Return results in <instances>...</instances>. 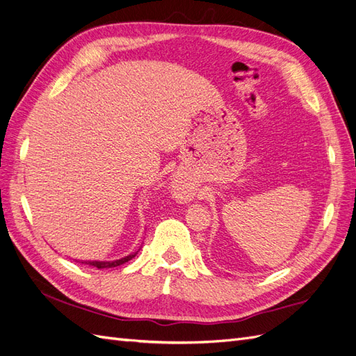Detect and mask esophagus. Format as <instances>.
<instances>
[{"mask_svg": "<svg viewBox=\"0 0 356 356\" xmlns=\"http://www.w3.org/2000/svg\"><path fill=\"white\" fill-rule=\"evenodd\" d=\"M174 190H175V195H177L179 199H187V197H188V195H190L188 190H187V187H186V186H182V184H179V182H178V184H175V186H174Z\"/></svg>", "mask_w": 356, "mask_h": 356, "instance_id": "obj_1", "label": "esophagus"}]
</instances>
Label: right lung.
Here are the masks:
<instances>
[{
	"instance_id": "add662e5",
	"label": "right lung",
	"mask_w": 356,
	"mask_h": 356,
	"mask_svg": "<svg viewBox=\"0 0 356 356\" xmlns=\"http://www.w3.org/2000/svg\"><path fill=\"white\" fill-rule=\"evenodd\" d=\"M136 254H132V255H127L124 258H122V260H115V261H84L86 264L89 266H93L96 268H108V267H117V266H122L124 263H127L129 260H132V258L135 257ZM83 263V261H81Z\"/></svg>"
}]
</instances>
